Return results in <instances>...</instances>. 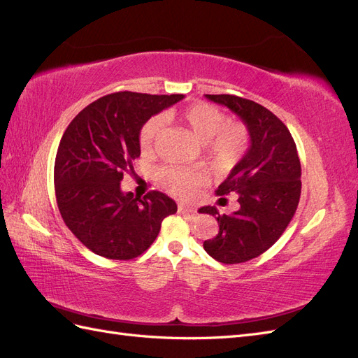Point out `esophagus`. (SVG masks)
<instances>
[{
    "instance_id": "1",
    "label": "esophagus",
    "mask_w": 358,
    "mask_h": 358,
    "mask_svg": "<svg viewBox=\"0 0 358 358\" xmlns=\"http://www.w3.org/2000/svg\"><path fill=\"white\" fill-rule=\"evenodd\" d=\"M178 210L180 213H194L196 212V208H192V206H189V204H179Z\"/></svg>"
}]
</instances>
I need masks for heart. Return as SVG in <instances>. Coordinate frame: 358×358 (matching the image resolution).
<instances>
[{
	"label": "heart",
	"mask_w": 358,
	"mask_h": 358,
	"mask_svg": "<svg viewBox=\"0 0 358 358\" xmlns=\"http://www.w3.org/2000/svg\"><path fill=\"white\" fill-rule=\"evenodd\" d=\"M170 116L185 125L203 143L206 159L220 171H230L246 155L251 136L245 124L227 121V115L220 107L210 103L197 101L179 110L170 112ZM161 129V119L150 117L140 128L138 145L143 152L154 146L155 137ZM203 173L194 169L169 166L159 170V183L166 191L176 197L189 199L196 194L203 180Z\"/></svg>",
	"instance_id": "heart-1"
}]
</instances>
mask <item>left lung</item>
Listing matches in <instances>:
<instances>
[{"instance_id":"8db88e82","label":"left lung","mask_w":358,"mask_h":358,"mask_svg":"<svg viewBox=\"0 0 358 358\" xmlns=\"http://www.w3.org/2000/svg\"><path fill=\"white\" fill-rule=\"evenodd\" d=\"M206 96L229 107L251 136L246 155L216 189L218 196L237 194L239 210L200 209L220 225L218 234L204 241V251L220 263L239 264L266 252L285 231L300 200L301 166L289 129L264 106L230 94Z\"/></svg>"}]
</instances>
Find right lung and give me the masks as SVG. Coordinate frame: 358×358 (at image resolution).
<instances>
[{
    "label": "right lung",
    "mask_w": 358,
    "mask_h": 358,
    "mask_svg": "<svg viewBox=\"0 0 358 358\" xmlns=\"http://www.w3.org/2000/svg\"><path fill=\"white\" fill-rule=\"evenodd\" d=\"M182 99L115 92L86 106L67 127L53 170L57 203L70 231L94 254L109 259L142 255L162 220L176 213V203L166 194L134 197L121 191V180L140 157V128Z\"/></svg>",
    "instance_id": "1"
}]
</instances>
